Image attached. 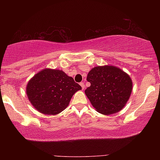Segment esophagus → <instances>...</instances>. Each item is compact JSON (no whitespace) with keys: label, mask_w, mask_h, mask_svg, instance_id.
Masks as SVG:
<instances>
[{"label":"esophagus","mask_w":160,"mask_h":160,"mask_svg":"<svg viewBox=\"0 0 160 160\" xmlns=\"http://www.w3.org/2000/svg\"><path fill=\"white\" fill-rule=\"evenodd\" d=\"M80 86L82 87V89H84V88H85V86H84V84L83 82H81L80 83Z\"/></svg>","instance_id":"34e87169"}]
</instances>
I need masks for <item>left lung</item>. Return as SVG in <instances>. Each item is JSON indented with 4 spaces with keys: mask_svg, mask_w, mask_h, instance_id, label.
<instances>
[{
    "mask_svg": "<svg viewBox=\"0 0 160 160\" xmlns=\"http://www.w3.org/2000/svg\"><path fill=\"white\" fill-rule=\"evenodd\" d=\"M90 86L85 94L95 110L102 114L119 112L126 106L132 90L130 76L113 65L96 66L87 77Z\"/></svg>",
    "mask_w": 160,
    "mask_h": 160,
    "instance_id": "8db88e82",
    "label": "left lung"
}]
</instances>
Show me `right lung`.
Returning <instances> with one entry per match:
<instances>
[{
  "label": "right lung",
  "mask_w": 160,
  "mask_h": 160,
  "mask_svg": "<svg viewBox=\"0 0 160 160\" xmlns=\"http://www.w3.org/2000/svg\"><path fill=\"white\" fill-rule=\"evenodd\" d=\"M82 87L61 70L44 68L28 82L26 94L32 106L45 115H57L65 110Z\"/></svg>",
  "instance_id": "obj_1"
}]
</instances>
